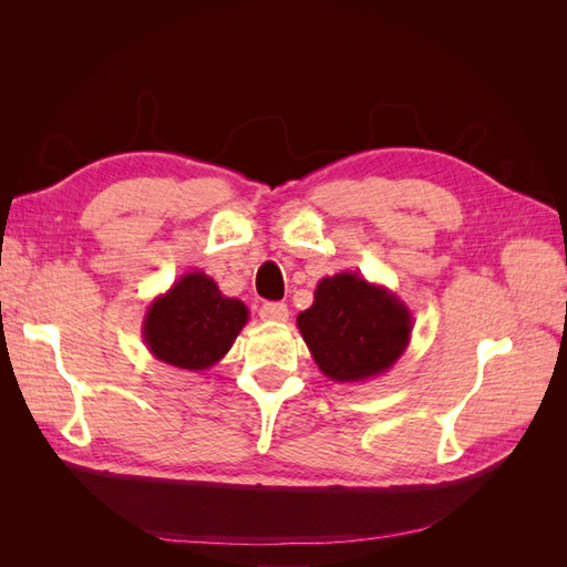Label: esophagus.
<instances>
[{
	"label": "esophagus",
	"instance_id": "esophagus-1",
	"mask_svg": "<svg viewBox=\"0 0 567 567\" xmlns=\"http://www.w3.org/2000/svg\"><path fill=\"white\" fill-rule=\"evenodd\" d=\"M260 317L265 321H274V323H284L288 319V307L284 302H265L260 307Z\"/></svg>",
	"mask_w": 567,
	"mask_h": 567
}]
</instances>
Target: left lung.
I'll return each mask as SVG.
<instances>
[{
    "label": "left lung",
    "instance_id": "8db88e82",
    "mask_svg": "<svg viewBox=\"0 0 567 567\" xmlns=\"http://www.w3.org/2000/svg\"><path fill=\"white\" fill-rule=\"evenodd\" d=\"M298 329L326 379L364 383L404 354L414 319L385 286L340 271L317 284L312 307L298 315Z\"/></svg>",
    "mask_w": 567,
    "mask_h": 567
}]
</instances>
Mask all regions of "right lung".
I'll list each match as a JSON object with an SVG mask.
<instances>
[{"mask_svg": "<svg viewBox=\"0 0 567 567\" xmlns=\"http://www.w3.org/2000/svg\"><path fill=\"white\" fill-rule=\"evenodd\" d=\"M248 317V307L221 293L208 274L188 271L148 305L142 338L163 364L205 371L231 350Z\"/></svg>", "mask_w": 567, "mask_h": 567, "instance_id": "right-lung-1", "label": "right lung"}]
</instances>
